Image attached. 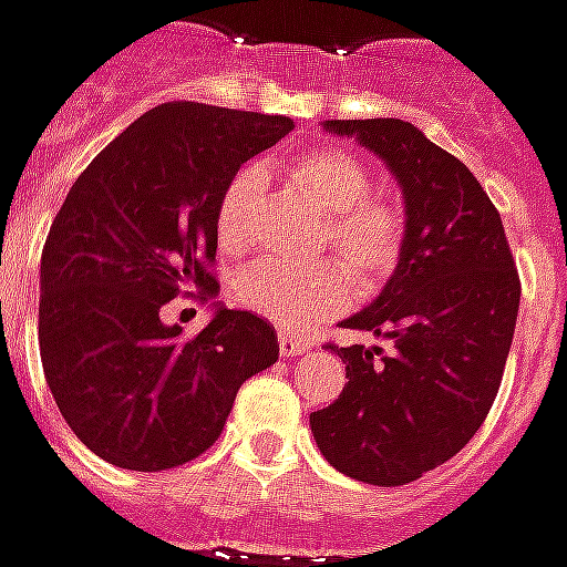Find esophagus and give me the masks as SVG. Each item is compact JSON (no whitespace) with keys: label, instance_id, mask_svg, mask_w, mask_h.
Returning <instances> with one entry per match:
<instances>
[{"label":"esophagus","instance_id":"1","mask_svg":"<svg viewBox=\"0 0 567 567\" xmlns=\"http://www.w3.org/2000/svg\"><path fill=\"white\" fill-rule=\"evenodd\" d=\"M277 346H280V354H284V358H292V354H302V351H308V342H302V339H296V336H287V333L277 336Z\"/></svg>","mask_w":567,"mask_h":567}]
</instances>
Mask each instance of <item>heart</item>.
<instances>
[{"mask_svg": "<svg viewBox=\"0 0 567 567\" xmlns=\"http://www.w3.org/2000/svg\"><path fill=\"white\" fill-rule=\"evenodd\" d=\"M287 178L321 209L315 246L336 252L361 287H380L404 252V216L373 194V178L349 151L315 147L287 163ZM268 175L244 166L218 197L216 231L225 249H244L259 221ZM349 271L333 259L318 265L259 261L234 280V299L277 330L302 333L349 306L354 287Z\"/></svg>", "mask_w": 567, "mask_h": 567, "instance_id": "heart-1", "label": "heart"}]
</instances>
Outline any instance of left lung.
<instances>
[{"label":"left lung","mask_w":567,"mask_h":567,"mask_svg":"<svg viewBox=\"0 0 567 567\" xmlns=\"http://www.w3.org/2000/svg\"><path fill=\"white\" fill-rule=\"evenodd\" d=\"M354 135L404 194V252L382 292L346 330L395 351L349 346L346 389L311 413L327 463L367 485L398 487L460 454L485 423L513 346L522 284L497 206L454 154L404 120H327Z\"/></svg>","instance_id":"8db88e82"}]
</instances>
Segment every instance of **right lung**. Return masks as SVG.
Segmentation results:
<instances>
[{
    "label": "right lung",
    "mask_w": 567,
    "mask_h": 567,
    "mask_svg": "<svg viewBox=\"0 0 567 567\" xmlns=\"http://www.w3.org/2000/svg\"><path fill=\"white\" fill-rule=\"evenodd\" d=\"M290 116L169 101L138 116L70 187L42 246L39 354L73 435L120 470L209 451L237 389L277 361L252 311L216 308L197 336L163 323L182 290L213 299L218 197Z\"/></svg>",
    "instance_id": "add662e5"
}]
</instances>
